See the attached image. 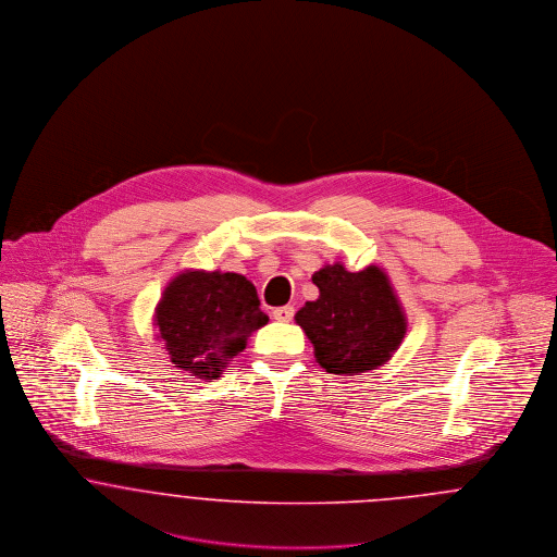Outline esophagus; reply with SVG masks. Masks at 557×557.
I'll list each match as a JSON object with an SVG mask.
<instances>
[{
	"label": "esophagus",
	"mask_w": 557,
	"mask_h": 557,
	"mask_svg": "<svg viewBox=\"0 0 557 557\" xmlns=\"http://www.w3.org/2000/svg\"><path fill=\"white\" fill-rule=\"evenodd\" d=\"M292 318H294V307H290V305L273 309V319L275 321H292Z\"/></svg>",
	"instance_id": "34e87169"
}]
</instances>
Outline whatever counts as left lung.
I'll list each match as a JSON object with an SVG mask.
<instances>
[{
	"label": "left lung",
	"mask_w": 557,
	"mask_h": 557,
	"mask_svg": "<svg viewBox=\"0 0 557 557\" xmlns=\"http://www.w3.org/2000/svg\"><path fill=\"white\" fill-rule=\"evenodd\" d=\"M318 300L294 315L311 341L319 366L336 375L377 370L397 350L407 319L388 275L377 265L346 271L343 263L313 273Z\"/></svg>",
	"instance_id": "obj_1"
}]
</instances>
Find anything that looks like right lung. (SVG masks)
<instances>
[{
	"mask_svg": "<svg viewBox=\"0 0 557 557\" xmlns=\"http://www.w3.org/2000/svg\"><path fill=\"white\" fill-rule=\"evenodd\" d=\"M257 288L239 273L184 271L162 292L154 325L171 363L216 380L269 318Z\"/></svg>",
	"mask_w": 557,
	"mask_h": 557,
	"instance_id": "obj_1",
	"label": "right lung"
}]
</instances>
